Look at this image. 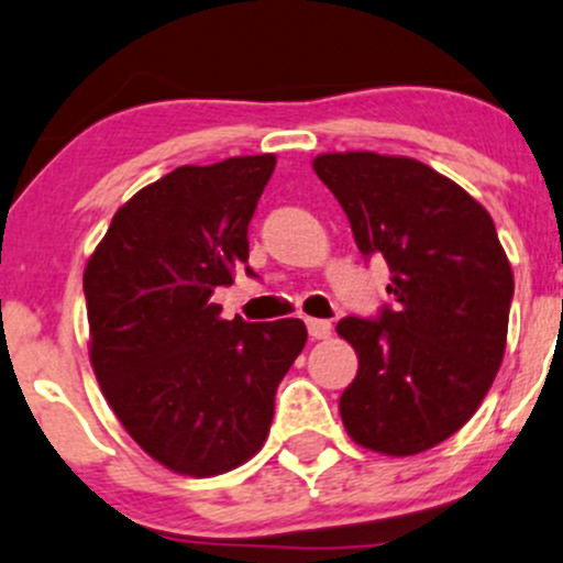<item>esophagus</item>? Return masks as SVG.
Segmentation results:
<instances>
[{"instance_id": "esophagus-1", "label": "esophagus", "mask_w": 563, "mask_h": 563, "mask_svg": "<svg viewBox=\"0 0 563 563\" xmlns=\"http://www.w3.org/2000/svg\"><path fill=\"white\" fill-rule=\"evenodd\" d=\"M307 331L312 339H328L333 331L331 320H318V318H307Z\"/></svg>"}]
</instances>
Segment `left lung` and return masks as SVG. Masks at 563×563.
I'll list each match as a JSON object with an SVG mask.
<instances>
[{"label":"left lung","instance_id":"1","mask_svg":"<svg viewBox=\"0 0 563 563\" xmlns=\"http://www.w3.org/2000/svg\"><path fill=\"white\" fill-rule=\"evenodd\" d=\"M312 166L363 256L391 273V307L335 325L360 360L341 421L373 452L431 450L474 416L506 352L514 273L493 217L416 158L322 153Z\"/></svg>","mask_w":563,"mask_h":563}]
</instances>
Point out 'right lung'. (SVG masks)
<instances>
[{
    "label": "right lung",
    "instance_id": "obj_1",
    "mask_svg": "<svg viewBox=\"0 0 563 563\" xmlns=\"http://www.w3.org/2000/svg\"><path fill=\"white\" fill-rule=\"evenodd\" d=\"M273 172V153L179 166L115 211L84 269L100 389L129 437L177 474L254 457L307 344L301 320H222L211 301L249 264V222Z\"/></svg>",
    "mask_w": 563,
    "mask_h": 563
}]
</instances>
